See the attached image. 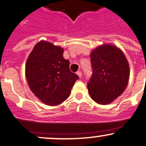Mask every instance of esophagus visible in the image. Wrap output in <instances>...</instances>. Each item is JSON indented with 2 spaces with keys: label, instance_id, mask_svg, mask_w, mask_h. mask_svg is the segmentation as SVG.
<instances>
[{
  "label": "esophagus",
  "instance_id": "34e87169",
  "mask_svg": "<svg viewBox=\"0 0 146 146\" xmlns=\"http://www.w3.org/2000/svg\"><path fill=\"white\" fill-rule=\"evenodd\" d=\"M76 74H77L79 78H81V76H82V73H81V71H77V73H76Z\"/></svg>",
  "mask_w": 146,
  "mask_h": 146
}]
</instances>
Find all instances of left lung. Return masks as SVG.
Returning <instances> with one entry per match:
<instances>
[{
  "label": "left lung",
  "instance_id": "obj_1",
  "mask_svg": "<svg viewBox=\"0 0 146 146\" xmlns=\"http://www.w3.org/2000/svg\"><path fill=\"white\" fill-rule=\"evenodd\" d=\"M93 76L88 83L90 98L108 105L121 96L128 86L130 68L123 52L115 45L103 44L90 53Z\"/></svg>",
  "mask_w": 146,
  "mask_h": 146
}]
</instances>
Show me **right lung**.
Instances as JSON below:
<instances>
[{"mask_svg":"<svg viewBox=\"0 0 146 146\" xmlns=\"http://www.w3.org/2000/svg\"><path fill=\"white\" fill-rule=\"evenodd\" d=\"M64 50L40 40L35 44L25 63V78L31 91L48 106H57L69 97L78 76L72 73Z\"/></svg>","mask_w":146,"mask_h":146,"instance_id":"1","label":"right lung"}]
</instances>
